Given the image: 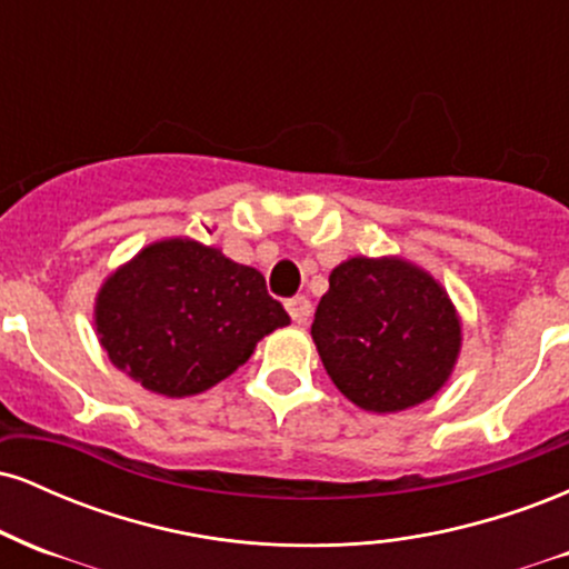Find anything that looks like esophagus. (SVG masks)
Instances as JSON below:
<instances>
[{
  "label": "esophagus",
  "instance_id": "obj_1",
  "mask_svg": "<svg viewBox=\"0 0 569 569\" xmlns=\"http://www.w3.org/2000/svg\"><path fill=\"white\" fill-rule=\"evenodd\" d=\"M286 310H289L293 323H307L312 307H310V299H307V297H291V299H286Z\"/></svg>",
  "mask_w": 569,
  "mask_h": 569
}]
</instances>
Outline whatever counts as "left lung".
Instances as JSON below:
<instances>
[{
  "instance_id": "left-lung-1",
  "label": "left lung",
  "mask_w": 569,
  "mask_h": 569,
  "mask_svg": "<svg viewBox=\"0 0 569 569\" xmlns=\"http://www.w3.org/2000/svg\"><path fill=\"white\" fill-rule=\"evenodd\" d=\"M331 382L367 411H401L447 382L460 321L443 289L403 259L356 257L329 276L310 329Z\"/></svg>"
}]
</instances>
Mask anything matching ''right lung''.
Here are the masks:
<instances>
[{
	"instance_id": "1",
	"label": "right lung",
	"mask_w": 569,
	"mask_h": 569,
	"mask_svg": "<svg viewBox=\"0 0 569 569\" xmlns=\"http://www.w3.org/2000/svg\"><path fill=\"white\" fill-rule=\"evenodd\" d=\"M289 321L262 272L181 238L143 248L96 299L98 339L114 367L168 398L230 377Z\"/></svg>"
}]
</instances>
